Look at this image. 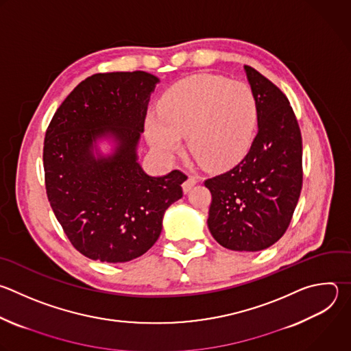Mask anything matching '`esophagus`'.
<instances>
[{
	"instance_id": "esophagus-1",
	"label": "esophagus",
	"mask_w": 351,
	"mask_h": 351,
	"mask_svg": "<svg viewBox=\"0 0 351 351\" xmlns=\"http://www.w3.org/2000/svg\"><path fill=\"white\" fill-rule=\"evenodd\" d=\"M198 182V178L194 175H190L184 182H183V191L189 193L191 190V187Z\"/></svg>"
}]
</instances>
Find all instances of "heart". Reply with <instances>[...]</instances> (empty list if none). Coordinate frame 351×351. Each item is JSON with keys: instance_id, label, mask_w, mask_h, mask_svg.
<instances>
[{"instance_id": "b5f03b06", "label": "heart", "mask_w": 351, "mask_h": 351, "mask_svg": "<svg viewBox=\"0 0 351 351\" xmlns=\"http://www.w3.org/2000/svg\"><path fill=\"white\" fill-rule=\"evenodd\" d=\"M256 123L258 104L247 84L199 74L167 90L146 131L150 143L167 156L178 153L187 136L193 157L205 168L220 169L245 156Z\"/></svg>"}]
</instances>
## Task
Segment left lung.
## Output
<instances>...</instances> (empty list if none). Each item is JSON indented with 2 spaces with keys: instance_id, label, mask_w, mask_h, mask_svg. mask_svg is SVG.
<instances>
[{
  "instance_id": "1",
  "label": "left lung",
  "mask_w": 351,
  "mask_h": 351,
  "mask_svg": "<svg viewBox=\"0 0 351 351\" xmlns=\"http://www.w3.org/2000/svg\"><path fill=\"white\" fill-rule=\"evenodd\" d=\"M244 69L258 104V134L234 168L204 184L212 195V237L231 251L258 252L276 244L292 220L303 184L302 134L282 90Z\"/></svg>"
}]
</instances>
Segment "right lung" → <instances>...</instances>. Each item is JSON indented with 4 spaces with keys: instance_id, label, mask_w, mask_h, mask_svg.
Segmentation results:
<instances>
[{
    "instance_id": "1",
    "label": "right lung",
    "mask_w": 351,
    "mask_h": 351,
    "mask_svg": "<svg viewBox=\"0 0 351 351\" xmlns=\"http://www.w3.org/2000/svg\"><path fill=\"white\" fill-rule=\"evenodd\" d=\"M158 81L146 71L93 74L71 90L48 125L47 195L73 247L92 261L124 263L146 254L161 234L164 212L183 197L182 171L153 178L136 161ZM106 136L119 145L111 156L95 159L93 143Z\"/></svg>"
}]
</instances>
